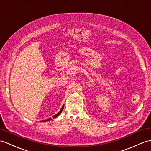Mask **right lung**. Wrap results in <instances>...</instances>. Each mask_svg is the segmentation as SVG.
<instances>
[{"label":"right lung","instance_id":"add662e5","mask_svg":"<svg viewBox=\"0 0 151 151\" xmlns=\"http://www.w3.org/2000/svg\"><path fill=\"white\" fill-rule=\"evenodd\" d=\"M63 108H64V105H63V106H62V108H61V109L60 111H59V112L56 114V115H54V116H53V119H54V118H55V117H56V116H58L60 115V114H61V113L62 112V111H63ZM51 120V118H50V119H47L46 120H43V122H45V121H49V120Z\"/></svg>","mask_w":151,"mask_h":151}]
</instances>
